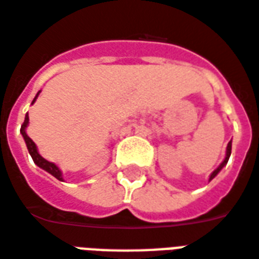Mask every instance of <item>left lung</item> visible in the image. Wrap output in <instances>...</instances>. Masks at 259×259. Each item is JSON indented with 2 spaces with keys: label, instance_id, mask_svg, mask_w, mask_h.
Segmentation results:
<instances>
[{
  "label": "left lung",
  "instance_id": "1",
  "mask_svg": "<svg viewBox=\"0 0 259 259\" xmlns=\"http://www.w3.org/2000/svg\"><path fill=\"white\" fill-rule=\"evenodd\" d=\"M230 153H232V141H230V142L228 143V148H226L225 160H224V161H222V163L220 164V167H218V168L215 169L214 172H212V174H211V175H209V181H211V179H214L215 177L218 175V172H220L221 169H222V168H224V167H225L226 163H228V160H229V157H230Z\"/></svg>",
  "mask_w": 259,
  "mask_h": 259
}]
</instances>
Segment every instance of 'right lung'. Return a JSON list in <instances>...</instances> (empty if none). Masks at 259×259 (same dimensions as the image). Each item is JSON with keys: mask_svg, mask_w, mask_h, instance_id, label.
<instances>
[{"mask_svg": "<svg viewBox=\"0 0 259 259\" xmlns=\"http://www.w3.org/2000/svg\"><path fill=\"white\" fill-rule=\"evenodd\" d=\"M39 94V91H38ZM38 94L35 95V98L33 99V102H31V105H33L34 102H35V99H37V96H38ZM27 125H29V114H26V117H24V121L23 124H22V128H20V134H22V137H23L24 142H26V146H27V149H29V153L30 156H31V158H33V161L37 165H38L39 168L45 169L47 172H50L52 177H55L56 179H59V181H63V177H62V171H60L59 168H58V165L54 163H51V161H48V160H45L41 154L38 153V150H37V146H35V143L30 139V137L26 134V128H27Z\"/></svg>", "mask_w": 259, "mask_h": 259, "instance_id": "right-lung-1", "label": "right lung"}]
</instances>
